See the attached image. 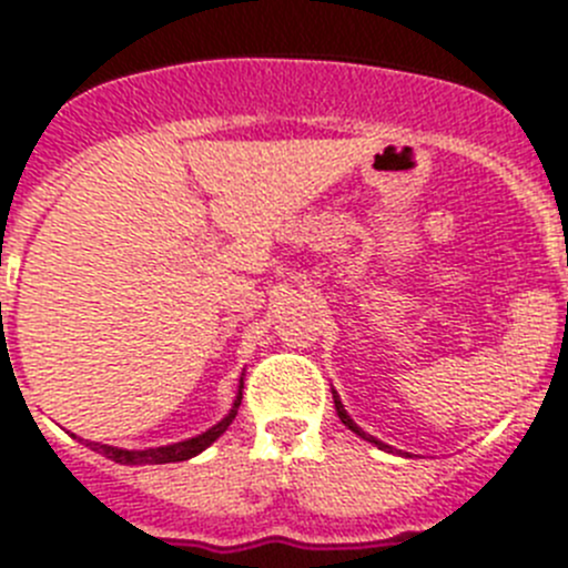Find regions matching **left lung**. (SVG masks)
Segmentation results:
<instances>
[{"mask_svg": "<svg viewBox=\"0 0 568 568\" xmlns=\"http://www.w3.org/2000/svg\"><path fill=\"white\" fill-rule=\"evenodd\" d=\"M333 398H335V413H338L341 424H344V426H349V429H353V433H355V435H361V438H366V440H369V444L381 446V449H389V446H386V444H381V440H375V438H373V435H366V433H364V429H358V426H355V424H353V418H349V415H346V409H344V404H341V400H338V395H333Z\"/></svg>", "mask_w": 568, "mask_h": 568, "instance_id": "8db88e82", "label": "left lung"}]
</instances>
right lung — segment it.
Returning a JSON list of instances; mask_svg holds the SVG:
<instances>
[{
	"label": "right lung",
	"mask_w": 568,
	"mask_h": 568,
	"mask_svg": "<svg viewBox=\"0 0 568 568\" xmlns=\"http://www.w3.org/2000/svg\"><path fill=\"white\" fill-rule=\"evenodd\" d=\"M241 406V389H239V398H235L233 409H230L227 418H222L219 424L213 426V429H207V433H202L199 438H190V440H182V444H170V446H159V449H139V453H133V449H115V446H102V444H93V440H88V446L93 449V453H102L104 458L115 460V464H124V466H142V464H175V460H187L193 458V455L204 453L210 444H213L219 435L227 429L230 424H233L235 413H239Z\"/></svg>",
	"instance_id": "1"
}]
</instances>
